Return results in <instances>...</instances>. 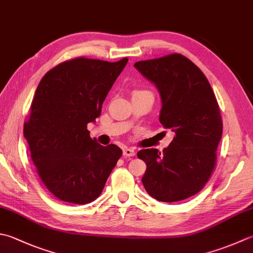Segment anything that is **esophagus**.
<instances>
[{"mask_svg": "<svg viewBox=\"0 0 253 253\" xmlns=\"http://www.w3.org/2000/svg\"><path fill=\"white\" fill-rule=\"evenodd\" d=\"M124 157H133L136 155V150L133 148H125L123 151Z\"/></svg>", "mask_w": 253, "mask_h": 253, "instance_id": "1", "label": "esophagus"}]
</instances>
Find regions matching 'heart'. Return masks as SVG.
<instances>
[{"mask_svg":"<svg viewBox=\"0 0 253 253\" xmlns=\"http://www.w3.org/2000/svg\"><path fill=\"white\" fill-rule=\"evenodd\" d=\"M137 92H141V91H135L133 93H137Z\"/></svg>","mask_w":253,"mask_h":253,"instance_id":"heart-1","label":"heart"}]
</instances>
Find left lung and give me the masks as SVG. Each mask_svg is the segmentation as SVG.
I'll use <instances>...</instances> for the list:
<instances>
[{"instance_id": "obj_1", "label": "left lung", "mask_w": 253, "mask_h": 253, "mask_svg": "<svg viewBox=\"0 0 253 253\" xmlns=\"http://www.w3.org/2000/svg\"><path fill=\"white\" fill-rule=\"evenodd\" d=\"M135 68L156 84L159 121L175 133L162 152L151 148L137 153L147 165L142 184L157 201L189 199L205 186L216 166L222 122L215 94L201 69L180 53L138 61Z\"/></svg>"}]
</instances>
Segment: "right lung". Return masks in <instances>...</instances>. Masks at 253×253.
Returning a JSON list of instances; mask_svg holds the SVG:
<instances>
[{"label": "right lung", "instance_id": "obj_1", "mask_svg": "<svg viewBox=\"0 0 253 253\" xmlns=\"http://www.w3.org/2000/svg\"><path fill=\"white\" fill-rule=\"evenodd\" d=\"M127 61L74 58L59 63L39 82L24 137L39 177L58 200L79 205L96 200L122 157L120 147L101 146L86 128L101 115Z\"/></svg>", "mask_w": 253, "mask_h": 253}]
</instances>
